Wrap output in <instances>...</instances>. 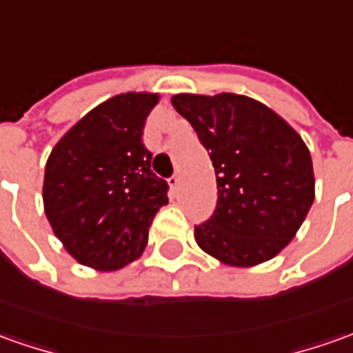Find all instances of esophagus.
<instances>
[{
	"label": "esophagus",
	"mask_w": 353,
	"mask_h": 353,
	"mask_svg": "<svg viewBox=\"0 0 353 353\" xmlns=\"http://www.w3.org/2000/svg\"><path fill=\"white\" fill-rule=\"evenodd\" d=\"M168 183H170V187H172V191L176 193L177 187H179V176H172L170 179H168Z\"/></svg>",
	"instance_id": "obj_1"
}]
</instances>
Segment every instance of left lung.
<instances>
[{"label": "left lung", "mask_w": 353, "mask_h": 353, "mask_svg": "<svg viewBox=\"0 0 353 353\" xmlns=\"http://www.w3.org/2000/svg\"><path fill=\"white\" fill-rule=\"evenodd\" d=\"M172 104L193 125L216 174V208L195 226L199 247L230 267L276 257L315 201L303 139L249 96L176 94Z\"/></svg>", "instance_id": "1"}]
</instances>
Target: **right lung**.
Returning a JSON list of instances; mask_svg holds the SVG:
<instances>
[{
	"label": "right lung",
	"mask_w": 353,
	"mask_h": 353,
	"mask_svg": "<svg viewBox=\"0 0 353 353\" xmlns=\"http://www.w3.org/2000/svg\"><path fill=\"white\" fill-rule=\"evenodd\" d=\"M158 94L125 92L90 110L46 162L44 210L67 253L85 267L119 270L145 251L148 228L168 205L152 174L143 129Z\"/></svg>",
	"instance_id": "add662e5"
}]
</instances>
